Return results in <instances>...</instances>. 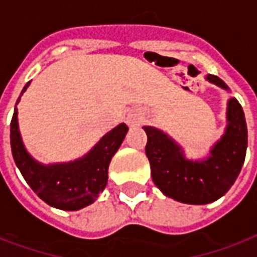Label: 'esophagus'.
Listing matches in <instances>:
<instances>
[{"instance_id":"obj_1","label":"esophagus","mask_w":257,"mask_h":257,"mask_svg":"<svg viewBox=\"0 0 257 257\" xmlns=\"http://www.w3.org/2000/svg\"><path fill=\"white\" fill-rule=\"evenodd\" d=\"M128 123L131 126H135L139 123V118L135 115V114H129L128 115Z\"/></svg>"}]
</instances>
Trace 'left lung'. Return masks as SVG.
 <instances>
[{
    "mask_svg": "<svg viewBox=\"0 0 257 257\" xmlns=\"http://www.w3.org/2000/svg\"><path fill=\"white\" fill-rule=\"evenodd\" d=\"M206 80L229 91L218 76L207 75ZM226 121L223 135L203 159H188L174 139L161 129L143 126L151 177L165 196L185 204H208L231 188L244 165L248 146L244 110L235 98L227 100Z\"/></svg>",
    "mask_w": 257,
    "mask_h": 257,
    "instance_id": "8db88e82",
    "label": "left lung"
}]
</instances>
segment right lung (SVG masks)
Wrapping results in <instances>:
<instances>
[{
	"instance_id": "1",
	"label": "right lung",
	"mask_w": 257,
	"mask_h": 257,
	"mask_svg": "<svg viewBox=\"0 0 257 257\" xmlns=\"http://www.w3.org/2000/svg\"><path fill=\"white\" fill-rule=\"evenodd\" d=\"M30 81L24 85L22 95ZM19 96L16 104L20 102ZM128 132L125 123H119L104 135L84 157L61 163H43L30 155L23 143L17 107L11 121V147L16 166L31 189L49 206L65 211H77L92 204L107 184V170Z\"/></svg>"
}]
</instances>
